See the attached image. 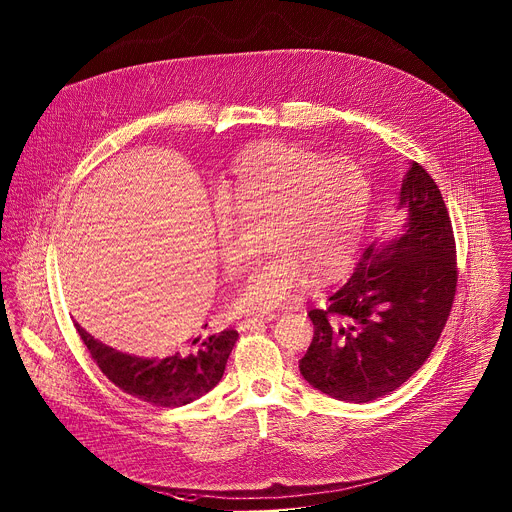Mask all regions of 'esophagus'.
Listing matches in <instances>:
<instances>
[{
    "mask_svg": "<svg viewBox=\"0 0 512 512\" xmlns=\"http://www.w3.org/2000/svg\"><path fill=\"white\" fill-rule=\"evenodd\" d=\"M277 314H257V316H251V318H247V320H241L239 322V330H253V328H259L261 324H265V322H269V320H273Z\"/></svg>",
    "mask_w": 512,
    "mask_h": 512,
    "instance_id": "esophagus-1",
    "label": "esophagus"
}]
</instances>
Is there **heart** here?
Masks as SVG:
<instances>
[{"label": "heart", "instance_id": "1", "mask_svg": "<svg viewBox=\"0 0 512 512\" xmlns=\"http://www.w3.org/2000/svg\"><path fill=\"white\" fill-rule=\"evenodd\" d=\"M370 186L348 158L283 142H267L241 156L221 198L213 204L219 257L229 273L245 263L237 233L241 221H263L269 257L253 267L235 305L267 312L293 301L308 277L334 279L360 233Z\"/></svg>", "mask_w": 512, "mask_h": 512}]
</instances>
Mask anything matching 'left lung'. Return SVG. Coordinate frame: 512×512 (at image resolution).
Returning <instances> with one entry per match:
<instances>
[{"instance_id": "obj_1", "label": "left lung", "mask_w": 512, "mask_h": 512, "mask_svg": "<svg viewBox=\"0 0 512 512\" xmlns=\"http://www.w3.org/2000/svg\"><path fill=\"white\" fill-rule=\"evenodd\" d=\"M402 229L374 239L324 308L299 368L322 394L366 404L408 382L431 354L457 287L451 219L433 178L409 162Z\"/></svg>"}]
</instances>
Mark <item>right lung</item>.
<instances>
[{"mask_svg":"<svg viewBox=\"0 0 512 512\" xmlns=\"http://www.w3.org/2000/svg\"><path fill=\"white\" fill-rule=\"evenodd\" d=\"M75 326L97 366L114 386L140 402L160 408L186 406L215 388L239 338L237 330L227 328L205 338H190L188 346L172 348L162 356L146 358L106 346L79 322Z\"/></svg>","mask_w":512,"mask_h":512,"instance_id":"add662e5","label":"right lung"}]
</instances>
